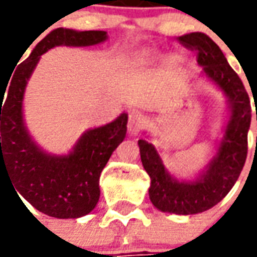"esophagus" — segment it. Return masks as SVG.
I'll use <instances>...</instances> for the list:
<instances>
[{"label": "esophagus", "instance_id": "34e87169", "mask_svg": "<svg viewBox=\"0 0 257 257\" xmlns=\"http://www.w3.org/2000/svg\"><path fill=\"white\" fill-rule=\"evenodd\" d=\"M145 125V118L139 111H131L128 117V132L131 135H136Z\"/></svg>", "mask_w": 257, "mask_h": 257}]
</instances>
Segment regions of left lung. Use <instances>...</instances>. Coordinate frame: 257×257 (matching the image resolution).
<instances>
[{
  "mask_svg": "<svg viewBox=\"0 0 257 257\" xmlns=\"http://www.w3.org/2000/svg\"><path fill=\"white\" fill-rule=\"evenodd\" d=\"M179 41L197 51L201 74L216 85L227 99L228 118L217 142L216 154L194 179H179L165 168L154 145L143 139L138 145L143 168L150 176L149 195L153 205L167 213L195 215L220 202L237 182L246 160L252 114L242 81L212 38L204 33H190L179 37Z\"/></svg>",
  "mask_w": 257,
  "mask_h": 257,
  "instance_id": "1",
  "label": "left lung"
}]
</instances>
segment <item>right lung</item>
Returning <instances> with one entry per match:
<instances>
[{
    "instance_id": "1",
    "label": "right lung",
    "mask_w": 257,
    "mask_h": 257,
    "mask_svg": "<svg viewBox=\"0 0 257 257\" xmlns=\"http://www.w3.org/2000/svg\"><path fill=\"white\" fill-rule=\"evenodd\" d=\"M107 38V31L55 29L15 71L8 89L0 92V173L4 168L19 191L18 195L52 217L77 219L95 209L100 197V173L112 151L125 139L128 114L122 112L111 122L88 129L67 154H51L37 145L26 126V86L41 55L49 49L62 45L90 47Z\"/></svg>"
}]
</instances>
